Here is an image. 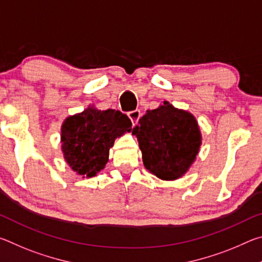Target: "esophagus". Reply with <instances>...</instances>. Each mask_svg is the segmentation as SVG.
<instances>
[{
  "mask_svg": "<svg viewBox=\"0 0 262 262\" xmlns=\"http://www.w3.org/2000/svg\"><path fill=\"white\" fill-rule=\"evenodd\" d=\"M128 118L130 119V121L133 123V126H135L137 122H139L140 118H141V111L140 110H134V111H130V112L127 113Z\"/></svg>",
  "mask_w": 262,
  "mask_h": 262,
  "instance_id": "34e87169",
  "label": "esophagus"
}]
</instances>
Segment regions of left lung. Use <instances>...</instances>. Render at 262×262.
I'll use <instances>...</instances> for the list:
<instances>
[{
	"label": "left lung",
	"mask_w": 262,
	"mask_h": 262,
	"mask_svg": "<svg viewBox=\"0 0 262 262\" xmlns=\"http://www.w3.org/2000/svg\"><path fill=\"white\" fill-rule=\"evenodd\" d=\"M147 170L163 180L180 178L194 162L201 134L192 114L174 108L167 101L147 111L133 128Z\"/></svg>",
	"instance_id": "1"
}]
</instances>
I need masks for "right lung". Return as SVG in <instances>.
<instances>
[{
	"label": "right lung",
	"instance_id": "obj_1",
	"mask_svg": "<svg viewBox=\"0 0 262 262\" xmlns=\"http://www.w3.org/2000/svg\"><path fill=\"white\" fill-rule=\"evenodd\" d=\"M130 130V120L120 111L84 110L66 119L62 125V151L66 162L78 174L94 177L105 167L114 140Z\"/></svg>",
	"mask_w": 262,
	"mask_h": 262
}]
</instances>
